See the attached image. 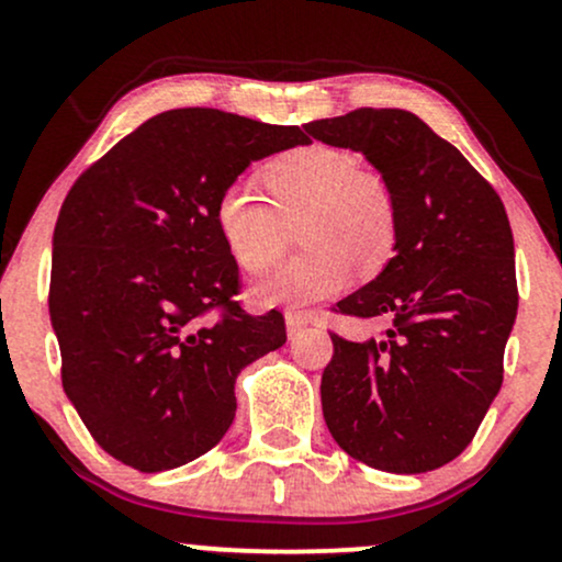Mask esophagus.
I'll use <instances>...</instances> for the list:
<instances>
[{"mask_svg": "<svg viewBox=\"0 0 562 562\" xmlns=\"http://www.w3.org/2000/svg\"><path fill=\"white\" fill-rule=\"evenodd\" d=\"M308 322H312V314L299 312V308H288V312H285V325H288L290 338H295V335L306 330Z\"/></svg>", "mask_w": 562, "mask_h": 562, "instance_id": "esophagus-1", "label": "esophagus"}]
</instances>
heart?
<instances>
[{
    "instance_id": "b5f03b06",
    "label": "heart",
    "mask_w": 562,
    "mask_h": 562,
    "mask_svg": "<svg viewBox=\"0 0 562 562\" xmlns=\"http://www.w3.org/2000/svg\"><path fill=\"white\" fill-rule=\"evenodd\" d=\"M272 200L250 184L232 182L216 200L214 218L224 245L245 272H267L288 248L290 227L301 222L303 254L254 285V301L312 303L351 280L378 277L398 248V209L393 192L346 147L306 145L263 169Z\"/></svg>"
}]
</instances>
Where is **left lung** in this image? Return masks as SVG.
<instances>
[{"instance_id": "1", "label": "left lung", "mask_w": 562, "mask_h": 562, "mask_svg": "<svg viewBox=\"0 0 562 562\" xmlns=\"http://www.w3.org/2000/svg\"><path fill=\"white\" fill-rule=\"evenodd\" d=\"M362 153L398 209V248L346 317L391 322L383 338H333L322 412L338 447L385 473H428L460 457L502 389L518 314L505 205L468 158L415 113L359 108L303 126Z\"/></svg>"}]
</instances>
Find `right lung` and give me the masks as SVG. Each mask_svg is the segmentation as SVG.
<instances>
[{
	"mask_svg": "<svg viewBox=\"0 0 562 562\" xmlns=\"http://www.w3.org/2000/svg\"><path fill=\"white\" fill-rule=\"evenodd\" d=\"M214 108L147 119L76 179L53 237L63 389L108 454L142 473L192 462L235 420L243 367L288 340L254 317L214 209L254 160L303 145Z\"/></svg>",
	"mask_w": 562,
	"mask_h": 562,
	"instance_id": "add662e5",
	"label": "right lung"
}]
</instances>
